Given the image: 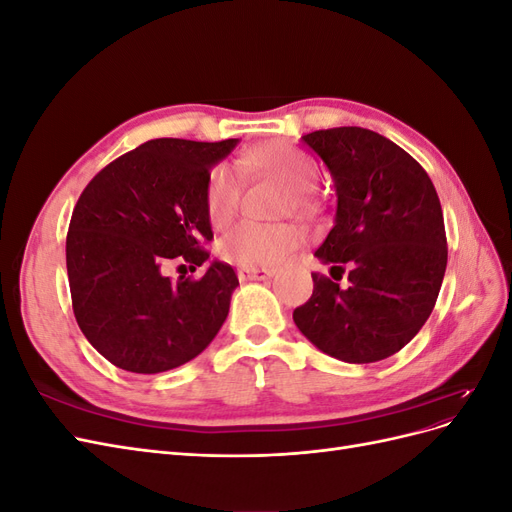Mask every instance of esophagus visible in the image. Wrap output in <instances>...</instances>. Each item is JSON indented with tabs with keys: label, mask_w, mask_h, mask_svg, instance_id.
Wrapping results in <instances>:
<instances>
[{
	"label": "esophagus",
	"mask_w": 512,
	"mask_h": 512,
	"mask_svg": "<svg viewBox=\"0 0 512 512\" xmlns=\"http://www.w3.org/2000/svg\"><path fill=\"white\" fill-rule=\"evenodd\" d=\"M273 269H265V267H254V269H239L237 275L241 282H250V280H269L273 275Z\"/></svg>",
	"instance_id": "34e87169"
}]
</instances>
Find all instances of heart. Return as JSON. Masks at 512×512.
I'll return each instance as SVG.
<instances>
[{
    "instance_id": "obj_1",
    "label": "heart",
    "mask_w": 512,
    "mask_h": 512,
    "mask_svg": "<svg viewBox=\"0 0 512 512\" xmlns=\"http://www.w3.org/2000/svg\"><path fill=\"white\" fill-rule=\"evenodd\" d=\"M239 168L243 173L269 175L288 183L290 203L297 209H307L312 203V190L318 179L316 162L307 153L284 141L260 143L247 149ZM241 175L230 164H215L205 181V211L211 224L224 226L232 220L241 200ZM303 239V232L292 222H254L243 220L226 230L218 241L222 260L243 269L275 265L286 258Z\"/></svg>"
}]
</instances>
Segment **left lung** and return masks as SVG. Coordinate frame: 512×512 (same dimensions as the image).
<instances>
[{
  "label": "left lung",
  "mask_w": 512,
  "mask_h": 512,
  "mask_svg": "<svg viewBox=\"0 0 512 512\" xmlns=\"http://www.w3.org/2000/svg\"><path fill=\"white\" fill-rule=\"evenodd\" d=\"M329 166L335 226L316 250L333 280L312 273L314 292L292 312L324 354L376 363L404 348L427 322L446 271L444 215L436 188L410 153L365 128L303 136ZM349 269V284L336 282Z\"/></svg>",
  "instance_id": "left-lung-1"
}]
</instances>
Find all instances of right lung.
<instances>
[{
    "instance_id": "1",
    "label": "right lung",
    "mask_w": 512,
    "mask_h": 512,
    "mask_svg": "<svg viewBox=\"0 0 512 512\" xmlns=\"http://www.w3.org/2000/svg\"><path fill=\"white\" fill-rule=\"evenodd\" d=\"M237 138H156L123 153L87 183L72 211L66 265L74 318L106 361L160 374L192 361L218 335L239 280L226 262L177 282L168 260L209 258L205 181Z\"/></svg>"
}]
</instances>
